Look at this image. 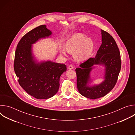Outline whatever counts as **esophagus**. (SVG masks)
<instances>
[{"label":"esophagus","instance_id":"1","mask_svg":"<svg viewBox=\"0 0 135 135\" xmlns=\"http://www.w3.org/2000/svg\"><path fill=\"white\" fill-rule=\"evenodd\" d=\"M68 68V69H69V70H71V69H74V67H73V65H69Z\"/></svg>","mask_w":135,"mask_h":135}]
</instances>
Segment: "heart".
Returning a JSON list of instances; mask_svg holds the SVG:
<instances>
[{
	"mask_svg": "<svg viewBox=\"0 0 135 135\" xmlns=\"http://www.w3.org/2000/svg\"><path fill=\"white\" fill-rule=\"evenodd\" d=\"M66 50L62 49L61 53L66 55L67 51L75 52L74 55L78 60H84L90 56L94 49V43L90 38L82 33L74 35L67 40L65 44Z\"/></svg>",
	"mask_w": 135,
	"mask_h": 135,
	"instance_id": "b5f03b06",
	"label": "heart"
}]
</instances>
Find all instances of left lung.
<instances>
[{
  "label": "left lung",
  "mask_w": 135,
  "mask_h": 135,
  "mask_svg": "<svg viewBox=\"0 0 135 135\" xmlns=\"http://www.w3.org/2000/svg\"><path fill=\"white\" fill-rule=\"evenodd\" d=\"M102 44L94 57H90L82 63L75 70L77 87L80 93L86 98L95 99L104 97L110 92L117 83L121 61L119 49L113 37L101 30ZM94 65L105 66L104 80L100 84L89 86L90 73Z\"/></svg>",
  "instance_id": "1"
}]
</instances>
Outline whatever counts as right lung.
<instances>
[{
	"label": "right lung",
	"mask_w": 135,
	"mask_h": 135,
	"mask_svg": "<svg viewBox=\"0 0 135 135\" xmlns=\"http://www.w3.org/2000/svg\"><path fill=\"white\" fill-rule=\"evenodd\" d=\"M52 32L45 25L27 33L19 41L15 51L14 69L21 86L38 99L52 97L59 88L60 78L67 70L64 64L51 61L37 62L32 53V44L49 37Z\"/></svg>",
	"instance_id": "add662e5"
}]
</instances>
